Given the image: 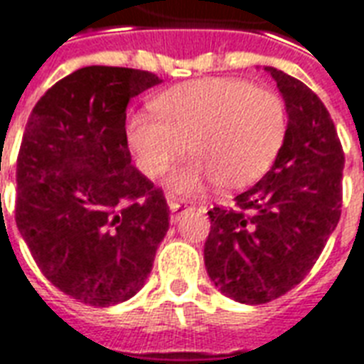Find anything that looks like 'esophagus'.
<instances>
[{
  "label": "esophagus",
  "mask_w": 364,
  "mask_h": 364,
  "mask_svg": "<svg viewBox=\"0 0 364 364\" xmlns=\"http://www.w3.org/2000/svg\"><path fill=\"white\" fill-rule=\"evenodd\" d=\"M188 202L185 200H179L177 196H173V194H168V208H170L171 212V221L176 223L177 219H179V210L181 208H187Z\"/></svg>",
  "instance_id": "esophagus-1"
}]
</instances>
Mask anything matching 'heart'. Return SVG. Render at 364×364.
I'll return each instance as SVG.
<instances>
[{
  "instance_id": "heart-1",
  "label": "heart",
  "mask_w": 364,
  "mask_h": 364,
  "mask_svg": "<svg viewBox=\"0 0 364 364\" xmlns=\"http://www.w3.org/2000/svg\"><path fill=\"white\" fill-rule=\"evenodd\" d=\"M158 114L127 120V143L146 176L158 177L188 151L196 158L170 179L181 193L206 181L237 191L257 181L279 154L287 112L279 97L238 77L179 83L156 97Z\"/></svg>"
}]
</instances>
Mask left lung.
Listing matches in <instances>:
<instances>
[{
	"instance_id": "8db88e82",
	"label": "left lung",
	"mask_w": 364,
	"mask_h": 364,
	"mask_svg": "<svg viewBox=\"0 0 364 364\" xmlns=\"http://www.w3.org/2000/svg\"><path fill=\"white\" fill-rule=\"evenodd\" d=\"M288 126L271 170L235 198L212 208L204 263L219 292L240 304L281 298L304 281L342 213L343 151L323 101L273 66Z\"/></svg>"
}]
</instances>
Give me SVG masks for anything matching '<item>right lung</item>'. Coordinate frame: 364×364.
<instances>
[{
  "label": "right lung",
  "mask_w": 364,
  "mask_h": 364,
  "mask_svg": "<svg viewBox=\"0 0 364 364\" xmlns=\"http://www.w3.org/2000/svg\"><path fill=\"white\" fill-rule=\"evenodd\" d=\"M162 80L85 66L36 102L16 160L15 219L46 279L82 304L133 298L151 274L170 210L132 166L126 108Z\"/></svg>",
  "instance_id": "1"
}]
</instances>
